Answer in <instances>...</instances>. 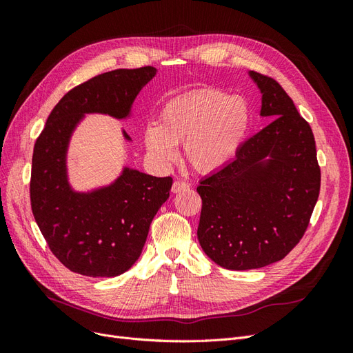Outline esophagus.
<instances>
[{"mask_svg": "<svg viewBox=\"0 0 353 353\" xmlns=\"http://www.w3.org/2000/svg\"><path fill=\"white\" fill-rule=\"evenodd\" d=\"M190 188V184L185 181H175L172 184V193H181V191H185Z\"/></svg>", "mask_w": 353, "mask_h": 353, "instance_id": "34e87169", "label": "esophagus"}]
</instances>
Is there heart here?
<instances>
[{
	"label": "heart",
	"instance_id": "1",
	"mask_svg": "<svg viewBox=\"0 0 353 353\" xmlns=\"http://www.w3.org/2000/svg\"><path fill=\"white\" fill-rule=\"evenodd\" d=\"M250 113L237 95L197 90L168 101L157 125L145 128L144 143L156 163L168 166L184 143L187 162L199 172H215L236 157L248 134Z\"/></svg>",
	"mask_w": 353,
	"mask_h": 353
}]
</instances>
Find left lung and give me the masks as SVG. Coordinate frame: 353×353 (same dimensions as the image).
<instances>
[{
  "label": "left lung",
  "instance_id": "8db88e82",
  "mask_svg": "<svg viewBox=\"0 0 353 353\" xmlns=\"http://www.w3.org/2000/svg\"><path fill=\"white\" fill-rule=\"evenodd\" d=\"M249 77L262 94L261 116L271 122L197 187L199 243L232 271L263 268L287 256L303 237L321 185L311 126L279 82L258 72Z\"/></svg>",
  "mask_w": 353,
  "mask_h": 353
}]
</instances>
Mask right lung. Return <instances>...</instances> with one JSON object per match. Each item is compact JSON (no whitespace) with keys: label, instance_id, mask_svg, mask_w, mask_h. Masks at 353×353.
Masks as SVG:
<instances>
[{"label":"right lung","instance_id":"obj_1","mask_svg":"<svg viewBox=\"0 0 353 353\" xmlns=\"http://www.w3.org/2000/svg\"><path fill=\"white\" fill-rule=\"evenodd\" d=\"M156 68L116 69L70 90L50 113L34 147L30 206L50 250L73 272L116 276L140 258L150 223L168 200L172 178L125 166L112 184L77 191L69 183L68 150L85 114L131 117ZM123 138L131 137L122 130Z\"/></svg>","mask_w":353,"mask_h":353}]
</instances>
